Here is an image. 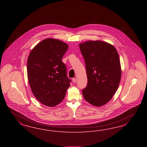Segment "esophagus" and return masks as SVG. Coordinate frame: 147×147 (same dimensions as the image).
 Returning a JSON list of instances; mask_svg holds the SVG:
<instances>
[{"label":"esophagus","instance_id":"esophagus-1","mask_svg":"<svg viewBox=\"0 0 147 147\" xmlns=\"http://www.w3.org/2000/svg\"><path fill=\"white\" fill-rule=\"evenodd\" d=\"M72 81H73V83H76V78H73L72 79Z\"/></svg>","mask_w":147,"mask_h":147}]
</instances>
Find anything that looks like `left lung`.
I'll return each mask as SVG.
<instances>
[{
	"instance_id": "obj_1",
	"label": "left lung",
	"mask_w": 147,
	"mask_h": 147,
	"mask_svg": "<svg viewBox=\"0 0 147 147\" xmlns=\"http://www.w3.org/2000/svg\"><path fill=\"white\" fill-rule=\"evenodd\" d=\"M85 60L87 85L82 89L85 100L100 107L111 100L120 84V58L115 48L102 41H88L79 45Z\"/></svg>"
}]
</instances>
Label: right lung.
I'll list each match as a JSON object with an SVG mask.
<instances>
[{
  "mask_svg": "<svg viewBox=\"0 0 147 147\" xmlns=\"http://www.w3.org/2000/svg\"><path fill=\"white\" fill-rule=\"evenodd\" d=\"M68 45L49 38L32 50L27 60V76L32 92L42 104L54 107L65 98L71 80L62 62Z\"/></svg>",
  "mask_w": 147,
  "mask_h": 147,
  "instance_id": "1",
  "label": "right lung"
}]
</instances>
